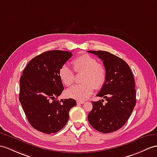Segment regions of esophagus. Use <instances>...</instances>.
I'll return each mask as SVG.
<instances>
[{"instance_id": "esophagus-1", "label": "esophagus", "mask_w": 157, "mask_h": 157, "mask_svg": "<svg viewBox=\"0 0 157 157\" xmlns=\"http://www.w3.org/2000/svg\"><path fill=\"white\" fill-rule=\"evenodd\" d=\"M76 103H77L78 105H82V104H84V103H85V101H76Z\"/></svg>"}]
</instances>
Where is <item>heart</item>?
Segmentation results:
<instances>
[{
    "instance_id": "obj_1",
    "label": "heart",
    "mask_w": 157,
    "mask_h": 157,
    "mask_svg": "<svg viewBox=\"0 0 157 157\" xmlns=\"http://www.w3.org/2000/svg\"><path fill=\"white\" fill-rule=\"evenodd\" d=\"M73 70L76 73L83 72L81 85H75L66 92L68 97L86 100L94 90L99 89L106 81V72L105 67L98 63L97 59L88 54H82L72 61ZM59 77L64 85L70 86L75 81L74 72L67 65H63L59 71Z\"/></svg>"
}]
</instances>
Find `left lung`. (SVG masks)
<instances>
[{
	"instance_id": "8db88e82",
	"label": "left lung",
	"mask_w": 157,
	"mask_h": 157,
	"mask_svg": "<svg viewBox=\"0 0 157 157\" xmlns=\"http://www.w3.org/2000/svg\"><path fill=\"white\" fill-rule=\"evenodd\" d=\"M102 60L106 69L105 84L97 94L104 100L93 102L88 115L89 123L97 131L110 133L127 123L136 105L135 83L132 72L124 60L103 51H89Z\"/></svg>"
}]
</instances>
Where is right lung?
<instances>
[{"mask_svg": "<svg viewBox=\"0 0 157 157\" xmlns=\"http://www.w3.org/2000/svg\"><path fill=\"white\" fill-rule=\"evenodd\" d=\"M72 55L59 50L44 52L34 57L22 72L19 101L30 125L41 132L62 129L76 105L73 98L56 100L64 90L59 71Z\"/></svg>", "mask_w": 157, "mask_h": 157, "instance_id": "add662e5", "label": "right lung"}]
</instances>
